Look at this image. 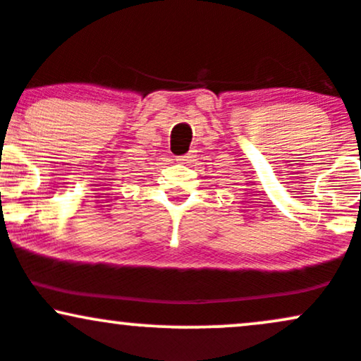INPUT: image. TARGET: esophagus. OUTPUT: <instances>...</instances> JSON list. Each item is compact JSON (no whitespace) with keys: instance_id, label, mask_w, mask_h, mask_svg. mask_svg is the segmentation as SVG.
Instances as JSON below:
<instances>
[{"instance_id":"esophagus-1","label":"esophagus","mask_w":361,"mask_h":361,"mask_svg":"<svg viewBox=\"0 0 361 361\" xmlns=\"http://www.w3.org/2000/svg\"><path fill=\"white\" fill-rule=\"evenodd\" d=\"M190 159H192V156H190V154H185V156L176 157V161H178V162H188Z\"/></svg>"}]
</instances>
